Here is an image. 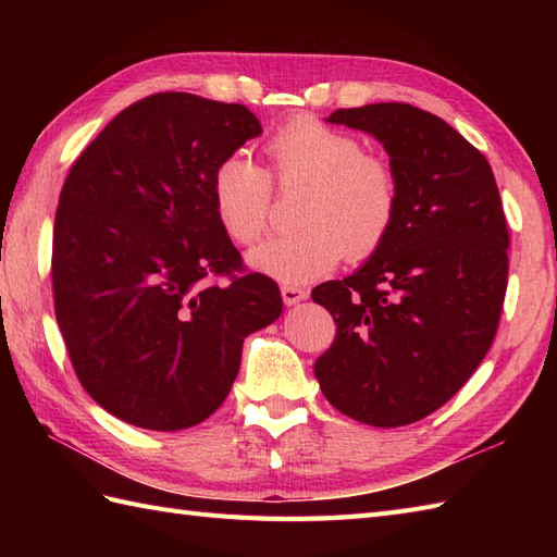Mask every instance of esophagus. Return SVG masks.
Wrapping results in <instances>:
<instances>
[{"instance_id":"obj_1","label":"esophagus","mask_w":557,"mask_h":557,"mask_svg":"<svg viewBox=\"0 0 557 557\" xmlns=\"http://www.w3.org/2000/svg\"><path fill=\"white\" fill-rule=\"evenodd\" d=\"M280 294H282V301H285L287 306H297L299 301H304L306 297H309V292L301 289V287H292V285L282 287Z\"/></svg>"}]
</instances>
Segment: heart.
<instances>
[{"label": "heart", "mask_w": 557, "mask_h": 557, "mask_svg": "<svg viewBox=\"0 0 557 557\" xmlns=\"http://www.w3.org/2000/svg\"><path fill=\"white\" fill-rule=\"evenodd\" d=\"M271 174L232 152L210 180L212 210L232 242L248 246L268 227L272 184H306L294 234L272 236L248 253V265L285 285L323 277L342 258L363 260L387 239L397 218V180L389 164L363 152L359 138L297 116L265 144Z\"/></svg>", "instance_id": "obj_1"}]
</instances>
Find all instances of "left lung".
<instances>
[{
	"mask_svg": "<svg viewBox=\"0 0 557 557\" xmlns=\"http://www.w3.org/2000/svg\"><path fill=\"white\" fill-rule=\"evenodd\" d=\"M383 144L397 180L385 244L311 297L337 323L313 371L349 419L395 429L441 409L486 357L507 289V222L488 160L407 102L337 110Z\"/></svg>",
	"mask_w": 557,
	"mask_h": 557,
	"instance_id": "left-lung-1",
	"label": "left lung"
}]
</instances>
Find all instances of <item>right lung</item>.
Segmentation results:
<instances>
[{"label": "right lung", "mask_w": 557, "mask_h": 557, "mask_svg": "<svg viewBox=\"0 0 557 557\" xmlns=\"http://www.w3.org/2000/svg\"><path fill=\"white\" fill-rule=\"evenodd\" d=\"M260 132L244 104L156 92L71 164L54 315L81 385L112 417L150 431L206 421L230 395L244 337L280 318L277 285L244 270L210 196L218 162Z\"/></svg>", "instance_id": "add662e5"}]
</instances>
